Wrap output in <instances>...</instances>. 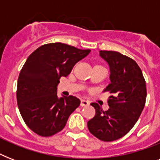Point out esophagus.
<instances>
[{
	"instance_id": "esophagus-1",
	"label": "esophagus",
	"mask_w": 160,
	"mask_h": 160,
	"mask_svg": "<svg viewBox=\"0 0 160 160\" xmlns=\"http://www.w3.org/2000/svg\"><path fill=\"white\" fill-rule=\"evenodd\" d=\"M89 105H90V101H88V100H81V101H80V105L81 106H87Z\"/></svg>"
}]
</instances>
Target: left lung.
I'll return each mask as SVG.
<instances>
[{
	"label": "left lung",
	"mask_w": 160,
	"mask_h": 160,
	"mask_svg": "<svg viewBox=\"0 0 160 160\" xmlns=\"http://www.w3.org/2000/svg\"><path fill=\"white\" fill-rule=\"evenodd\" d=\"M110 69V84L104 91L111 94L109 109L104 111L91 103L95 115L87 123L97 139L105 142L119 139L128 134L139 119L146 100V83L141 69L133 59L117 51H100Z\"/></svg>",
	"instance_id": "8db88e82"
}]
</instances>
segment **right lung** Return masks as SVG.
I'll return each mask as SVG.
<instances>
[{
	"instance_id": "obj_1",
	"label": "right lung",
	"mask_w": 160,
	"mask_h": 160,
	"mask_svg": "<svg viewBox=\"0 0 160 160\" xmlns=\"http://www.w3.org/2000/svg\"><path fill=\"white\" fill-rule=\"evenodd\" d=\"M90 52L56 42L40 46L27 58L19 75L16 99L22 119L36 134L49 137L61 131L80 105L72 95L58 97L57 85Z\"/></svg>"
}]
</instances>
